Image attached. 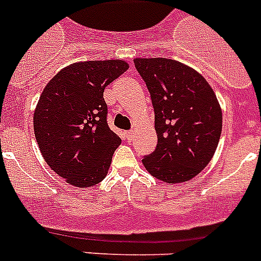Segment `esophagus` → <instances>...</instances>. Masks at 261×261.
I'll return each mask as SVG.
<instances>
[{"label":"esophagus","mask_w":261,"mask_h":261,"mask_svg":"<svg viewBox=\"0 0 261 261\" xmlns=\"http://www.w3.org/2000/svg\"><path fill=\"white\" fill-rule=\"evenodd\" d=\"M124 136H125V140H128V141H130L133 138V132L132 130H128V132L124 133Z\"/></svg>","instance_id":"esophagus-1"}]
</instances>
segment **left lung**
Here are the masks:
<instances>
[{"label":"left lung","instance_id":"obj_1","mask_svg":"<svg viewBox=\"0 0 261 261\" xmlns=\"http://www.w3.org/2000/svg\"><path fill=\"white\" fill-rule=\"evenodd\" d=\"M150 93L158 137L145 168L165 183L191 180L216 153L222 110L211 85L195 69L171 59H135Z\"/></svg>","mask_w":261,"mask_h":261}]
</instances>
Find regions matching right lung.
<instances>
[{
  "mask_svg": "<svg viewBox=\"0 0 261 261\" xmlns=\"http://www.w3.org/2000/svg\"><path fill=\"white\" fill-rule=\"evenodd\" d=\"M123 60L74 62L44 87L34 114L41 155L71 186L100 183L121 140L107 124L106 86L128 70Z\"/></svg>",
  "mask_w": 261,
  "mask_h": 261,
  "instance_id": "right-lung-1",
  "label": "right lung"
}]
</instances>
